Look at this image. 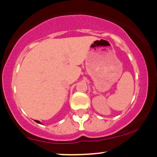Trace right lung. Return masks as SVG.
I'll list each match as a JSON object with an SVG mask.
<instances>
[{
	"label": "right lung",
	"instance_id": "1",
	"mask_svg": "<svg viewBox=\"0 0 157 157\" xmlns=\"http://www.w3.org/2000/svg\"><path fill=\"white\" fill-rule=\"evenodd\" d=\"M35 122L38 123V124H41V123H40V121H36V120H35Z\"/></svg>",
	"mask_w": 157,
	"mask_h": 157
}]
</instances>
